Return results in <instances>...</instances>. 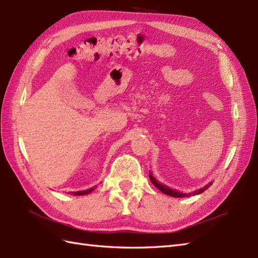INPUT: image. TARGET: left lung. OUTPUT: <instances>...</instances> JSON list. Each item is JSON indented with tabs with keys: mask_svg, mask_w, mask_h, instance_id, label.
Segmentation results:
<instances>
[{
	"mask_svg": "<svg viewBox=\"0 0 258 258\" xmlns=\"http://www.w3.org/2000/svg\"><path fill=\"white\" fill-rule=\"evenodd\" d=\"M150 179H151V182L154 184L156 187L160 189L162 193H164V194H166V195H169V196H173V197H188V196H190V195H196V194H201V193H203V191L204 190H206L208 187H210V186L213 184V183H208L206 186H204V187L203 188H200V189H197V190H195V191H193V193H189V194H186V193H180V191H178V190H175V189H172V188H169V187H167L166 185H163L162 183H160L158 182V180L153 176L152 175V173H150Z\"/></svg>",
	"mask_w": 258,
	"mask_h": 258,
	"instance_id": "left-lung-1",
	"label": "left lung"
}]
</instances>
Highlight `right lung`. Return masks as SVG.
<instances>
[{
    "mask_svg": "<svg viewBox=\"0 0 258 258\" xmlns=\"http://www.w3.org/2000/svg\"><path fill=\"white\" fill-rule=\"evenodd\" d=\"M95 187H92V188H90V189H86V190H79V191H72V194L73 195H78V196H80V195H86V194H89V193H91V191L94 189Z\"/></svg>",
    "mask_w": 258,
    "mask_h": 258,
    "instance_id": "right-lung-1",
    "label": "right lung"
}]
</instances>
